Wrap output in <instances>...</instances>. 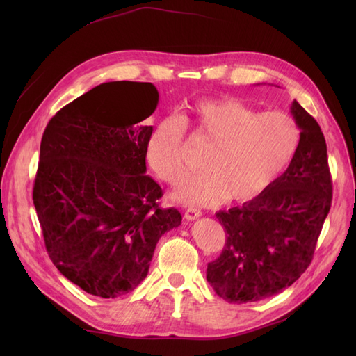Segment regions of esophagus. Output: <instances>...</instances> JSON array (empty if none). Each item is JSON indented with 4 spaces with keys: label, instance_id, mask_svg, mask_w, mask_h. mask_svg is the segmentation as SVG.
I'll list each match as a JSON object with an SVG mask.
<instances>
[{
    "label": "esophagus",
    "instance_id": "obj_1",
    "mask_svg": "<svg viewBox=\"0 0 356 356\" xmlns=\"http://www.w3.org/2000/svg\"><path fill=\"white\" fill-rule=\"evenodd\" d=\"M200 215H202V211H199V209H196V208H188V209L186 211V213H184V217H186V220L193 221V220L199 218Z\"/></svg>",
    "mask_w": 356,
    "mask_h": 356
}]
</instances>
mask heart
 I'll list each match as a JSON object with an SVG mask.
<instances>
[{
    "instance_id": "1",
    "label": "heart",
    "mask_w": 356,
    "mask_h": 356,
    "mask_svg": "<svg viewBox=\"0 0 356 356\" xmlns=\"http://www.w3.org/2000/svg\"><path fill=\"white\" fill-rule=\"evenodd\" d=\"M186 129L212 143L200 160L203 170L175 193L178 202L193 207L257 197L281 174L298 144V127L285 113H257L232 98L199 99L178 118H161L148 136V163L170 186L187 174Z\"/></svg>"
}]
</instances>
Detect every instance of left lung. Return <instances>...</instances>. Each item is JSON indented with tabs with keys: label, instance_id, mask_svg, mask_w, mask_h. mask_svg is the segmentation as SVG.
I'll return each mask as SVG.
<instances>
[{
	"label": "left lung",
	"instance_id": "obj_1",
	"mask_svg": "<svg viewBox=\"0 0 356 356\" xmlns=\"http://www.w3.org/2000/svg\"><path fill=\"white\" fill-rule=\"evenodd\" d=\"M291 114L301 132L286 170L252 200L215 213L227 234L207 279L229 303L260 301L293 285L314 258L331 208L324 134L297 101Z\"/></svg>",
	"mask_w": 356,
	"mask_h": 356
}]
</instances>
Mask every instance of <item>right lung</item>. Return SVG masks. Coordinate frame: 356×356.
I'll return each mask as SVG.
<instances>
[{"instance_id":"right-lung-1","label":"right lung","mask_w":356,"mask_h":356,"mask_svg":"<svg viewBox=\"0 0 356 356\" xmlns=\"http://www.w3.org/2000/svg\"><path fill=\"white\" fill-rule=\"evenodd\" d=\"M131 99L118 111L117 99ZM159 104L152 83L96 86L51 117L40 145L34 207L50 260L68 281L102 298L144 281L159 239L181 213L159 207L161 188L145 175L141 126Z\"/></svg>"}]
</instances>
